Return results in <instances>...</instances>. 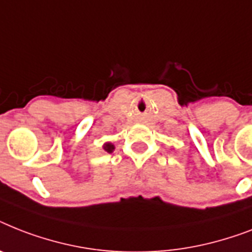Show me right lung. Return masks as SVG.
<instances>
[{
	"label": "right lung",
	"mask_w": 252,
	"mask_h": 252,
	"mask_svg": "<svg viewBox=\"0 0 252 252\" xmlns=\"http://www.w3.org/2000/svg\"><path fill=\"white\" fill-rule=\"evenodd\" d=\"M102 147H103V150L107 151L108 154H111L112 151L115 150V146H114V144H112V142H105Z\"/></svg>",
	"instance_id": "1"
}]
</instances>
